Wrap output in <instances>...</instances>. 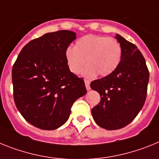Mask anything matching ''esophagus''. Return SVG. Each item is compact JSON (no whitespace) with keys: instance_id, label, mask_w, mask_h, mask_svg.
Instances as JSON below:
<instances>
[{"instance_id":"esophagus-1","label":"esophagus","mask_w":159,"mask_h":159,"mask_svg":"<svg viewBox=\"0 0 159 159\" xmlns=\"http://www.w3.org/2000/svg\"><path fill=\"white\" fill-rule=\"evenodd\" d=\"M89 84H90L89 81H88V80H85V88H86V89H87V90H89V89H90V85H89Z\"/></svg>"}]
</instances>
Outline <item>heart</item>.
Masks as SVG:
<instances>
[{
    "label": "heart",
    "instance_id": "obj_1",
    "mask_svg": "<svg viewBox=\"0 0 159 159\" xmlns=\"http://www.w3.org/2000/svg\"><path fill=\"white\" fill-rule=\"evenodd\" d=\"M122 56L121 44L113 38L88 34L76 41L74 47H68L65 52L66 63L73 74H78L85 64L81 74L93 78L111 74L120 65Z\"/></svg>",
    "mask_w": 159,
    "mask_h": 159
}]
</instances>
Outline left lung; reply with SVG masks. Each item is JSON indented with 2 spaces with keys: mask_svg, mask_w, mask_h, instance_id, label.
I'll list each match as a JSON object with an SVG mask.
<instances>
[{
  "mask_svg": "<svg viewBox=\"0 0 159 159\" xmlns=\"http://www.w3.org/2000/svg\"><path fill=\"white\" fill-rule=\"evenodd\" d=\"M115 38L122 49L120 65L111 74L90 84L101 96L91 110L93 120L109 130L125 127L136 118L146 101L149 82L146 61L137 46L119 34Z\"/></svg>",
  "mask_w": 159,
  "mask_h": 159,
  "instance_id": "obj_1",
  "label": "left lung"
}]
</instances>
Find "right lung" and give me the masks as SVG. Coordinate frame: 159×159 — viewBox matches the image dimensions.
<instances>
[{
	"label": "right lung",
	"instance_id": "right-lung-1",
	"mask_svg": "<svg viewBox=\"0 0 159 159\" xmlns=\"http://www.w3.org/2000/svg\"><path fill=\"white\" fill-rule=\"evenodd\" d=\"M76 39L69 30L48 33L30 41L12 70L16 108L31 125L53 130L66 123L76 100L86 93L85 82L69 70L65 52Z\"/></svg>",
	"mask_w": 159,
	"mask_h": 159
}]
</instances>
